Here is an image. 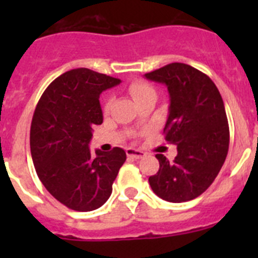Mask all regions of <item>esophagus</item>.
<instances>
[{"label":"esophagus","instance_id":"esophagus-1","mask_svg":"<svg viewBox=\"0 0 258 258\" xmlns=\"http://www.w3.org/2000/svg\"><path fill=\"white\" fill-rule=\"evenodd\" d=\"M126 155H127V157H132V159H136V160H138V159H142V157L146 156V154L143 151H141V150L132 149V147L126 149Z\"/></svg>","mask_w":258,"mask_h":258}]
</instances>
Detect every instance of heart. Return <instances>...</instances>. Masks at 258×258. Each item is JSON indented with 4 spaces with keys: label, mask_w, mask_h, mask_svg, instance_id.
Segmentation results:
<instances>
[{
    "label": "heart",
    "mask_w": 258,
    "mask_h": 258,
    "mask_svg": "<svg viewBox=\"0 0 258 258\" xmlns=\"http://www.w3.org/2000/svg\"><path fill=\"white\" fill-rule=\"evenodd\" d=\"M129 92H131V94L133 95L134 99H136V101H138V99H140V98H142L143 95L149 94V93H155V90L152 86L149 85V84L134 83L129 86ZM109 106H111V99H108V101L106 102V104H104V109H108Z\"/></svg>",
    "instance_id": "1"
}]
</instances>
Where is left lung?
Segmentation results:
<instances>
[{"label":"left lung","mask_w":258,"mask_h":258,"mask_svg":"<svg viewBox=\"0 0 258 258\" xmlns=\"http://www.w3.org/2000/svg\"><path fill=\"white\" fill-rule=\"evenodd\" d=\"M145 77L168 88L164 134L178 152L173 161L156 155L160 168L149 178L150 186L166 202H188L213 183L227 156L230 132L222 97L206 74L184 63H170Z\"/></svg>","instance_id":"8db88e82"}]
</instances>
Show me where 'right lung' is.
Instances as JSON below:
<instances>
[{"label":"right lung","mask_w":258,"mask_h":258,"mask_svg":"<svg viewBox=\"0 0 258 258\" xmlns=\"http://www.w3.org/2000/svg\"><path fill=\"white\" fill-rule=\"evenodd\" d=\"M121 80L88 68L56 77L36 106L31 124V154L38 178L67 208L90 212L112 192L118 169L126 160L120 147L92 155L93 126L103 121L99 95Z\"/></svg>","instance_id":"right-lung-1"}]
</instances>
